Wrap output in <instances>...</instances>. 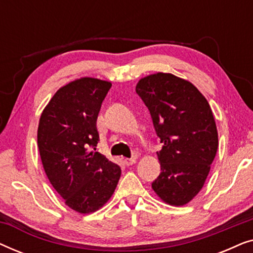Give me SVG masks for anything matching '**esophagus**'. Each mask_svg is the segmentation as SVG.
<instances>
[{"mask_svg": "<svg viewBox=\"0 0 253 253\" xmlns=\"http://www.w3.org/2000/svg\"><path fill=\"white\" fill-rule=\"evenodd\" d=\"M136 161H137V155H136V157H134V158L126 159V160H124V164H126V166H131V165L136 164Z\"/></svg>", "mask_w": 253, "mask_h": 253, "instance_id": "34e87169", "label": "esophagus"}]
</instances>
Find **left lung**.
I'll use <instances>...</instances> for the list:
<instances>
[{
	"instance_id": "8db88e82",
	"label": "left lung",
	"mask_w": 253,
	"mask_h": 253,
	"mask_svg": "<svg viewBox=\"0 0 253 253\" xmlns=\"http://www.w3.org/2000/svg\"><path fill=\"white\" fill-rule=\"evenodd\" d=\"M136 92L164 144L152 189L169 205H185L202 190L219 146L212 109L195 85L171 74L141 78Z\"/></svg>"
}]
</instances>
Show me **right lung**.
<instances>
[{"mask_svg":"<svg viewBox=\"0 0 253 253\" xmlns=\"http://www.w3.org/2000/svg\"><path fill=\"white\" fill-rule=\"evenodd\" d=\"M112 83L84 77L64 85L44 107L38 147L50 184L71 210L95 212L115 191L121 168L96 151V119Z\"/></svg>","mask_w":253,"mask_h":253,"instance_id":"obj_1","label":"right lung"}]
</instances>
